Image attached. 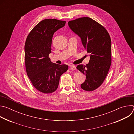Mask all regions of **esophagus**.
I'll list each match as a JSON object with an SVG mask.
<instances>
[{
    "label": "esophagus",
    "instance_id": "34e87169",
    "mask_svg": "<svg viewBox=\"0 0 134 134\" xmlns=\"http://www.w3.org/2000/svg\"><path fill=\"white\" fill-rule=\"evenodd\" d=\"M70 69L71 70H72V71H74L75 69H76V66L75 65H70Z\"/></svg>",
    "mask_w": 134,
    "mask_h": 134
}]
</instances>
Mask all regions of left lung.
<instances>
[{
	"label": "left lung",
	"instance_id": "obj_1",
	"mask_svg": "<svg viewBox=\"0 0 134 134\" xmlns=\"http://www.w3.org/2000/svg\"><path fill=\"white\" fill-rule=\"evenodd\" d=\"M68 25L81 37L84 48L90 53L88 64L79 65L76 68L86 76L81 88L86 91H93L102 85L111 66L110 35L103 26L88 17L70 21Z\"/></svg>",
	"mask_w": 134,
	"mask_h": 134
}]
</instances>
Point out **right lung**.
I'll use <instances>...</instances> for the list:
<instances>
[{
    "label": "right lung",
    "mask_w": 134,
    "mask_h": 134,
    "mask_svg": "<svg viewBox=\"0 0 134 134\" xmlns=\"http://www.w3.org/2000/svg\"><path fill=\"white\" fill-rule=\"evenodd\" d=\"M66 21L48 18L36 25L28 34L25 43V67L33 86L44 94L54 92L60 77L68 66L51 63L49 57L54 33L65 26Z\"/></svg>",
    "instance_id": "add662e5"
}]
</instances>
